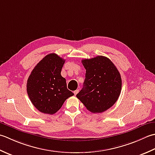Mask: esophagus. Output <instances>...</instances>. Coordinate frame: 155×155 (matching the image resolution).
<instances>
[{"label": "esophagus", "instance_id": "34e87169", "mask_svg": "<svg viewBox=\"0 0 155 155\" xmlns=\"http://www.w3.org/2000/svg\"><path fill=\"white\" fill-rule=\"evenodd\" d=\"M78 92H79V90H75V91H74V93L75 95H76V94H77Z\"/></svg>", "mask_w": 155, "mask_h": 155}]
</instances>
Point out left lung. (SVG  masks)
Segmentation results:
<instances>
[{
  "instance_id": "8db88e82",
  "label": "left lung",
  "mask_w": 155,
  "mask_h": 155,
  "mask_svg": "<svg viewBox=\"0 0 155 155\" xmlns=\"http://www.w3.org/2000/svg\"><path fill=\"white\" fill-rule=\"evenodd\" d=\"M86 69L84 87L76 96L93 113H101L112 107L121 92L122 79L111 60L96 56L81 61Z\"/></svg>"
}]
</instances>
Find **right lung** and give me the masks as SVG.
<instances>
[{
	"mask_svg": "<svg viewBox=\"0 0 155 155\" xmlns=\"http://www.w3.org/2000/svg\"><path fill=\"white\" fill-rule=\"evenodd\" d=\"M65 59L50 53L38 63L29 75L27 91L33 106L42 113L53 114L74 94L61 75Z\"/></svg>",
	"mask_w": 155,
	"mask_h": 155,
	"instance_id": "add662e5",
	"label": "right lung"
}]
</instances>
